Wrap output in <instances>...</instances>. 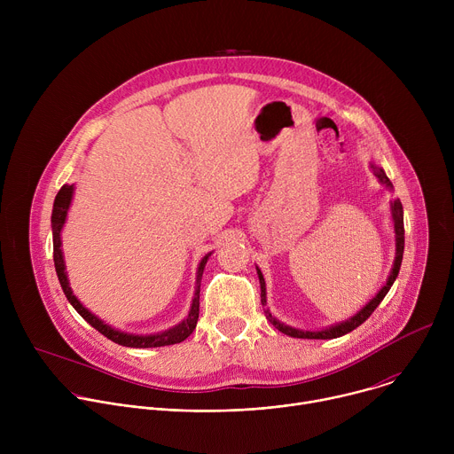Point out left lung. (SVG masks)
Here are the masks:
<instances>
[{"label": "left lung", "mask_w": 454, "mask_h": 454, "mask_svg": "<svg viewBox=\"0 0 454 454\" xmlns=\"http://www.w3.org/2000/svg\"><path fill=\"white\" fill-rule=\"evenodd\" d=\"M370 168L373 170L375 177L379 179V183L387 188V190H394V184L392 181L387 179L386 172L382 170V167L375 165L373 161L370 163ZM390 212H392V221H394V231H395V261H394V266H392V271H390V277H387L386 284L377 291V294L366 303L363 305L354 316H350L348 319L345 321H340V323H334V325L331 327H323V329H317V331H309V329H296V327H291L287 325V323L277 319L270 309L266 307L268 305V296H266V280H264V275L262 271L258 270L256 266V275H258V282H261V301L262 305L266 307L264 312H266V317L273 323L275 329H278L280 333L291 336V338H300V340H334V338H340V336H345L348 333H352L356 327H359L363 321H366L370 317V314L377 309V305L382 301V298L387 294V291H390V287L394 286L397 275H399V270H401V264H403V253H404V212H403V205L399 200L392 201L390 203Z\"/></svg>", "instance_id": "8db88e82"}]
</instances>
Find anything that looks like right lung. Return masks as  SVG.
Returning <instances> with one entry per match:
<instances>
[{
  "label": "right lung",
  "mask_w": 454,
  "mask_h": 454,
  "mask_svg": "<svg viewBox=\"0 0 454 454\" xmlns=\"http://www.w3.org/2000/svg\"><path fill=\"white\" fill-rule=\"evenodd\" d=\"M74 184H64L55 196L53 201V210H51V235H53V262H55V271L60 282V287L67 294L68 301L74 305V309L90 323L93 329H97L100 334H104L107 340L121 345V347H131V348H154V347H167V345H176L184 341L193 329L198 325V317H200V291H201V278H203V271L205 266L208 262V258L212 256V251L207 253L201 262L198 266V273H196V289H193V298L190 303V310L186 314V317L183 321H179L177 325L156 333V334H133V333H123L120 329H114L107 323H104L98 316H95L90 309H86L81 300L74 294L72 287H70V280H68V273H67V264H64V254H62V240H60V233L64 228V223H67L68 217V210L74 200Z\"/></svg>",
  "instance_id": "obj_1"
}]
</instances>
